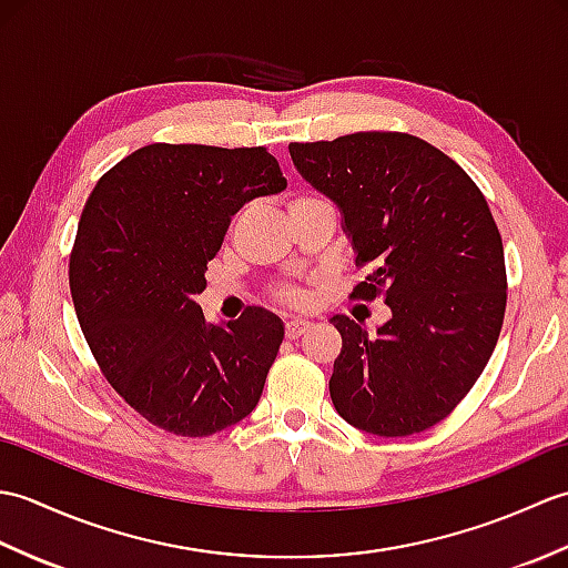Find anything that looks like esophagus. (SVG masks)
I'll return each mask as SVG.
<instances>
[{
	"instance_id": "34e87169",
	"label": "esophagus",
	"mask_w": 568,
	"mask_h": 568,
	"mask_svg": "<svg viewBox=\"0 0 568 568\" xmlns=\"http://www.w3.org/2000/svg\"><path fill=\"white\" fill-rule=\"evenodd\" d=\"M312 324L305 320H291L285 322V336L287 339H297V336H303L305 332H310Z\"/></svg>"
}]
</instances>
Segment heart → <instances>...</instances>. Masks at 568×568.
<instances>
[{
  "mask_svg": "<svg viewBox=\"0 0 568 568\" xmlns=\"http://www.w3.org/2000/svg\"><path fill=\"white\" fill-rule=\"evenodd\" d=\"M322 202H329V200H324L322 195H317V192H297L291 202V207H307V204H322ZM275 300L287 307H305L310 303V293L303 291V287L287 285V287H281V291H275Z\"/></svg>",
  "mask_w": 568,
  "mask_h": 568,
  "instance_id": "heart-1",
  "label": "heart"
}]
</instances>
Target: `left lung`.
I'll return each mask as SVG.
<instances>
[{"label": "left lung", "instance_id": "left-lung-1", "mask_svg": "<svg viewBox=\"0 0 568 568\" xmlns=\"http://www.w3.org/2000/svg\"><path fill=\"white\" fill-rule=\"evenodd\" d=\"M293 163L344 212L352 297H383L378 336L336 315L342 354L329 395L348 425L378 437L425 432L454 413L503 329L508 275L484 192L449 155L403 131L291 143Z\"/></svg>", "mask_w": 568, "mask_h": 568}]
</instances>
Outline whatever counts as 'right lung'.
<instances>
[{
  "instance_id": "obj_1",
  "label": "right lung",
  "mask_w": 568,
  "mask_h": 568,
  "mask_svg": "<svg viewBox=\"0 0 568 568\" xmlns=\"http://www.w3.org/2000/svg\"><path fill=\"white\" fill-rule=\"evenodd\" d=\"M287 180L265 146L149 143L84 204L70 295L102 376L151 425L210 437L244 419L283 342L271 312L207 324L195 295L232 216Z\"/></svg>"
}]
</instances>
